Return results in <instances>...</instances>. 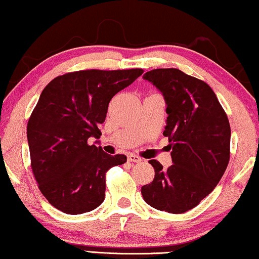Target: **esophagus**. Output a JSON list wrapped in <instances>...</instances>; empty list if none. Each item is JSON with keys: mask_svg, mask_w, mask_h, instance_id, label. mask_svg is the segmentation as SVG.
<instances>
[{"mask_svg": "<svg viewBox=\"0 0 259 259\" xmlns=\"http://www.w3.org/2000/svg\"><path fill=\"white\" fill-rule=\"evenodd\" d=\"M127 160H128L130 162H141L142 161L141 157L136 155V154H128V156H127Z\"/></svg>", "mask_w": 259, "mask_h": 259, "instance_id": "obj_1", "label": "esophagus"}]
</instances>
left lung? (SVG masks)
I'll return each instance as SVG.
<instances>
[{"label": "left lung", "mask_w": 259, "mask_h": 259, "mask_svg": "<svg viewBox=\"0 0 259 259\" xmlns=\"http://www.w3.org/2000/svg\"><path fill=\"white\" fill-rule=\"evenodd\" d=\"M145 80L162 93L168 114L173 164L163 169L149 160L153 181L142 186L146 203L161 211L182 213L196 207L220 182L230 159L231 131L228 117L210 86L178 69H155Z\"/></svg>", "instance_id": "1"}]
</instances>
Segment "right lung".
<instances>
[{
  "mask_svg": "<svg viewBox=\"0 0 259 259\" xmlns=\"http://www.w3.org/2000/svg\"><path fill=\"white\" fill-rule=\"evenodd\" d=\"M144 70H83L56 77L40 93L28 121L31 168L49 203L69 215L91 211L105 198V175L126 162L90 145L99 139L111 99Z\"/></svg>",
  "mask_w": 259,
  "mask_h": 259,
  "instance_id": "obj_1",
  "label": "right lung"
}]
</instances>
